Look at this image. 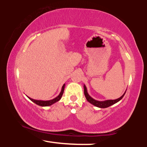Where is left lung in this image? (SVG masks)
Returning a JSON list of instances; mask_svg holds the SVG:
<instances>
[{
	"label": "left lung",
	"mask_w": 147,
	"mask_h": 147,
	"mask_svg": "<svg viewBox=\"0 0 147 147\" xmlns=\"http://www.w3.org/2000/svg\"><path fill=\"white\" fill-rule=\"evenodd\" d=\"M84 95L86 96V100L88 101L90 103H91L93 105H94L95 107H97L99 108H107L115 104L116 102H119L121 98H123V96H124L125 92L123 93V94L119 98H118L117 99H115V100H102V101H99V100H96L94 99L93 98H92L90 95L88 94V93L87 92V88L86 86L84 84Z\"/></svg>",
	"instance_id": "1"
}]
</instances>
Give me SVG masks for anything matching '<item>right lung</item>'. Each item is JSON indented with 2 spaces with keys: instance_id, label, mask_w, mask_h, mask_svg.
Wrapping results in <instances>:
<instances>
[{
  "instance_id": "add662e5",
  "label": "right lung",
  "mask_w": 147,
  "mask_h": 147,
  "mask_svg": "<svg viewBox=\"0 0 147 147\" xmlns=\"http://www.w3.org/2000/svg\"><path fill=\"white\" fill-rule=\"evenodd\" d=\"M65 84L63 85L62 86V88H61V92L59 93V94L58 95L57 97H55V98L52 99V100H35V99H33L32 98H30V97L28 96V98H29L30 100H32V102H34V103H36V105H38L39 106H41V107H48V106H51L53 104L55 103V102H57V101H59V100H60L61 98L62 97V95L63 94V92H64V88H65Z\"/></svg>"
}]
</instances>
